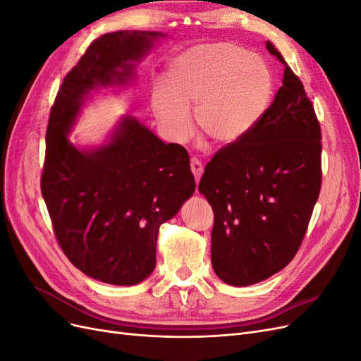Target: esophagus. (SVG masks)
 Returning a JSON list of instances; mask_svg holds the SVG:
<instances>
[{"instance_id":"obj_1","label":"esophagus","mask_w":361,"mask_h":361,"mask_svg":"<svg viewBox=\"0 0 361 361\" xmlns=\"http://www.w3.org/2000/svg\"><path fill=\"white\" fill-rule=\"evenodd\" d=\"M190 166H191V171L194 173V178L195 180H199L202 178V173H203V166L202 162L197 158H191L190 161Z\"/></svg>"}]
</instances>
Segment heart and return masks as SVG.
<instances>
[{
  "instance_id": "b5f03b06",
  "label": "heart",
  "mask_w": 361,
  "mask_h": 361,
  "mask_svg": "<svg viewBox=\"0 0 361 361\" xmlns=\"http://www.w3.org/2000/svg\"><path fill=\"white\" fill-rule=\"evenodd\" d=\"M167 84H157L152 106L173 141L191 134L188 108L199 130L216 145L236 143L264 118L274 78L260 57L232 43L190 49L170 64Z\"/></svg>"
}]
</instances>
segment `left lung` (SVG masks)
<instances>
[{
    "label": "left lung",
    "instance_id": "8db88e82",
    "mask_svg": "<svg viewBox=\"0 0 361 361\" xmlns=\"http://www.w3.org/2000/svg\"><path fill=\"white\" fill-rule=\"evenodd\" d=\"M285 64L283 85L257 126L206 164L199 191L212 206L211 260L227 285L248 286L297 255L322 183L321 126L304 85Z\"/></svg>",
    "mask_w": 361,
    "mask_h": 361
}]
</instances>
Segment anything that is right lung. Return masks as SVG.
Returning a JSON list of instances; mask_svg holds the SVG:
<instances>
[{
  "label": "right lung",
  "mask_w": 361,
  "mask_h": 361,
  "mask_svg": "<svg viewBox=\"0 0 361 361\" xmlns=\"http://www.w3.org/2000/svg\"><path fill=\"white\" fill-rule=\"evenodd\" d=\"M158 31H116L97 37L64 76L51 108L40 190L54 235L73 267L94 280L133 286L157 265L159 226L191 197L188 152L162 141L134 117L110 143L78 150L68 140L84 96L123 84Z\"/></svg>",
  "instance_id": "right-lung-1"
}]
</instances>
